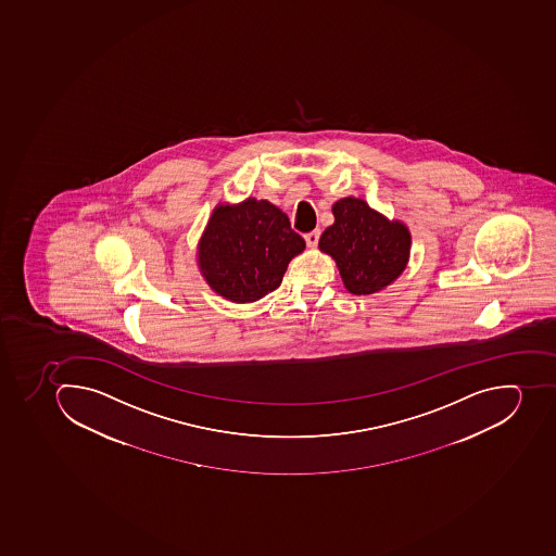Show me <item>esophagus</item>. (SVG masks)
<instances>
[{
	"label": "esophagus",
	"mask_w": 556,
	"mask_h": 556,
	"mask_svg": "<svg viewBox=\"0 0 556 556\" xmlns=\"http://www.w3.org/2000/svg\"><path fill=\"white\" fill-rule=\"evenodd\" d=\"M319 237H321V231L314 230L311 231V233L303 235V239H305V242H307L308 248L314 249L317 245V242H319Z\"/></svg>",
	"instance_id": "esophagus-1"
}]
</instances>
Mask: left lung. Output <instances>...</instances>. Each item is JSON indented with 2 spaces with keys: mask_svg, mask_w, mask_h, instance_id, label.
<instances>
[{
  "mask_svg": "<svg viewBox=\"0 0 556 556\" xmlns=\"http://www.w3.org/2000/svg\"><path fill=\"white\" fill-rule=\"evenodd\" d=\"M333 216L319 249L336 260L349 293H376L404 271L410 235L402 223H390L358 198L337 202Z\"/></svg>",
  "mask_w": 556,
  "mask_h": 556,
  "instance_id": "left-lung-1",
  "label": "left lung"
}]
</instances>
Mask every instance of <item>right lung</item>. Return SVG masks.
I'll list each match as a JSON object with an SVG mask.
<instances>
[{
    "label": "right lung",
    "instance_id": "obj_1",
    "mask_svg": "<svg viewBox=\"0 0 556 556\" xmlns=\"http://www.w3.org/2000/svg\"><path fill=\"white\" fill-rule=\"evenodd\" d=\"M305 240L266 200L219 205L200 240V268L208 286L235 303L256 302L279 288L291 257Z\"/></svg>",
    "mask_w": 556,
    "mask_h": 556
}]
</instances>
